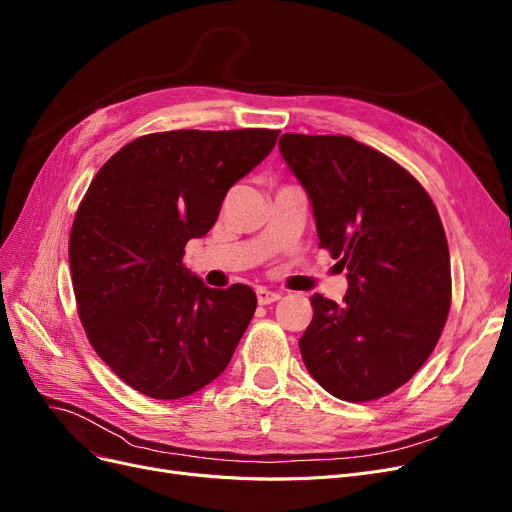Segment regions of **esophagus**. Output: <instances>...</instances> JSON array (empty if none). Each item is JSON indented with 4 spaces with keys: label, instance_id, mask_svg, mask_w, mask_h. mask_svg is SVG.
<instances>
[{
    "label": "esophagus",
    "instance_id": "obj_1",
    "mask_svg": "<svg viewBox=\"0 0 512 512\" xmlns=\"http://www.w3.org/2000/svg\"><path fill=\"white\" fill-rule=\"evenodd\" d=\"M278 299H280V293L268 291V288H263V286L257 288V301H259V305H270V303H274Z\"/></svg>",
    "mask_w": 512,
    "mask_h": 512
}]
</instances>
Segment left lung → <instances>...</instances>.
<instances>
[{"label": "left lung", "mask_w": 512, "mask_h": 512, "mask_svg": "<svg viewBox=\"0 0 512 512\" xmlns=\"http://www.w3.org/2000/svg\"><path fill=\"white\" fill-rule=\"evenodd\" d=\"M278 146L314 207L320 247L349 280L341 305L311 297L301 358L345 402L385 397L427 362L448 320L439 213L414 175L349 136L284 133Z\"/></svg>", "instance_id": "left-lung-1"}]
</instances>
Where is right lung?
Returning a JSON list of instances; mask_svg holds the SVG:
<instances>
[{"mask_svg":"<svg viewBox=\"0 0 512 512\" xmlns=\"http://www.w3.org/2000/svg\"><path fill=\"white\" fill-rule=\"evenodd\" d=\"M276 129L148 133L96 173L75 213L69 261L79 320L100 360L152 399H180L226 370L257 297L186 270L190 238L272 152Z\"/></svg>","mask_w":512,"mask_h":512,"instance_id":"obj_1","label":"right lung"}]
</instances>
